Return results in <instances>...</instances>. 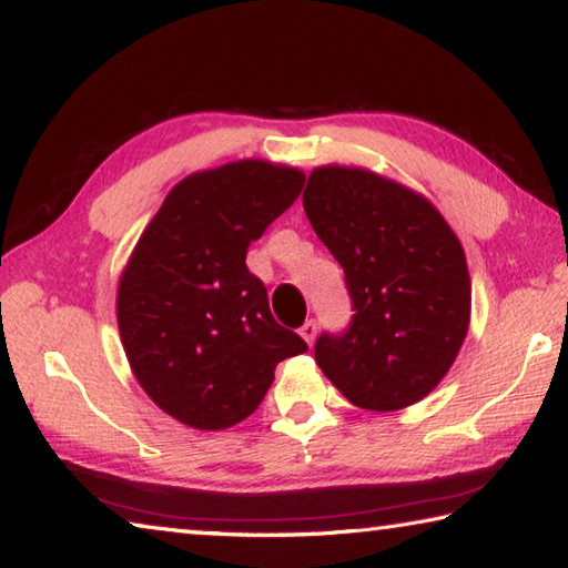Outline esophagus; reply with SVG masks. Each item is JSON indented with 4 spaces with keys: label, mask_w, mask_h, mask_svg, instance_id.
Instances as JSON below:
<instances>
[{
    "label": "esophagus",
    "mask_w": 568,
    "mask_h": 568,
    "mask_svg": "<svg viewBox=\"0 0 568 568\" xmlns=\"http://www.w3.org/2000/svg\"><path fill=\"white\" fill-rule=\"evenodd\" d=\"M315 333H318V325H315V321H305V323L301 325V335H303V341H305L307 345H313Z\"/></svg>",
    "instance_id": "1"
}]
</instances>
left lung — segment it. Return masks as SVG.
<instances>
[{
  "label": "left lung",
  "mask_w": 568,
  "mask_h": 568,
  "mask_svg": "<svg viewBox=\"0 0 568 568\" xmlns=\"http://www.w3.org/2000/svg\"><path fill=\"white\" fill-rule=\"evenodd\" d=\"M303 207L341 263L353 303L348 328L315 341L321 371L365 410L426 398L454 365L470 321L456 233L418 192L361 168H315Z\"/></svg>",
  "instance_id": "8db88e82"
}]
</instances>
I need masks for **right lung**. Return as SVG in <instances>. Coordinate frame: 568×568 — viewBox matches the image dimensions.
I'll return each instance as SVG.
<instances>
[{"label": "right lung", "instance_id": "add662e5", "mask_svg": "<svg viewBox=\"0 0 568 568\" xmlns=\"http://www.w3.org/2000/svg\"><path fill=\"white\" fill-rule=\"evenodd\" d=\"M305 175L265 160L192 172L168 192L134 245L118 287L120 338L142 390L200 430L245 420L275 365L307 351L277 325L253 240L301 195Z\"/></svg>", "mask_w": 568, "mask_h": 568}]
</instances>
